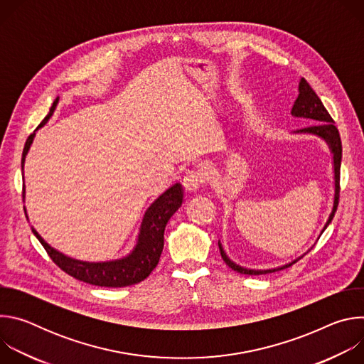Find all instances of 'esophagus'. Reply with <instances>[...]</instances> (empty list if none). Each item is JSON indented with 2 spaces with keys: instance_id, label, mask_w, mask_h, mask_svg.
Here are the masks:
<instances>
[{
  "instance_id": "obj_1",
  "label": "esophagus",
  "mask_w": 364,
  "mask_h": 364,
  "mask_svg": "<svg viewBox=\"0 0 364 364\" xmlns=\"http://www.w3.org/2000/svg\"><path fill=\"white\" fill-rule=\"evenodd\" d=\"M204 181H205L204 173H201L198 170H191L184 176L183 186L187 191H196L204 184Z\"/></svg>"
}]
</instances>
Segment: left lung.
<instances>
[{
    "label": "left lung",
    "instance_id": "left-lung-1",
    "mask_svg": "<svg viewBox=\"0 0 364 364\" xmlns=\"http://www.w3.org/2000/svg\"><path fill=\"white\" fill-rule=\"evenodd\" d=\"M291 114L294 117H298V118H306V119H311L313 122H317L314 125L311 127H306V128H302V129H298L296 132H302V134H314V135H318L321 136L323 139L327 141V144L330 145L331 148V152L334 154L333 155V160H334V186H336V190H334V204H333V210H331V215L324 226V229L321 230V235L323 232L327 229V226L331 223L333 218H334V213L337 210V205H338V198H340V166H341V139H340V134H338V129L337 127L334 125V121L331 118V115L328 114V111L326 109V107L323 105L321 99L317 96V93L311 89V86L308 85V82L302 77L299 80V93H298V97L294 103L292 107V111ZM219 249H220V255L223 257V261L226 262V265L229 268H232L233 271L239 272V274H245V275H261V274H271V272H275V271H281V269H285V268H289L291 265H294L296 261L288 264V265H284L281 268H277V269H267V271H255V269H246V268H242L239 265H236L235 262H232L230 259L228 257V255L225 253L220 242H219Z\"/></svg>",
    "mask_w": 364,
    "mask_h": 364
}]
</instances>
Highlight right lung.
I'll use <instances>...</instances> for the list:
<instances>
[{
    "label": "right lung",
    "instance_id": "1",
    "mask_svg": "<svg viewBox=\"0 0 364 364\" xmlns=\"http://www.w3.org/2000/svg\"><path fill=\"white\" fill-rule=\"evenodd\" d=\"M58 105V99L53 102L50 108L48 115L38 125L43 127L48 118L53 115L55 108ZM34 139V134H31L24 145L21 167H24V159L28 152V148ZM24 194V193H23ZM183 203V190L180 184H174L166 193H163L157 200H155L144 215L138 242L135 249L127 257L119 259V261L111 262H82L76 259L68 257L63 253L47 245L41 236L33 229V233L40 240L48 256L62 271L73 277L75 279L83 281L90 285L97 287H108V288H121L135 285L144 281L152 269L159 265L160 256L164 247V230L170 218L178 210V207Z\"/></svg>",
    "mask_w": 364,
    "mask_h": 364
}]
</instances>
